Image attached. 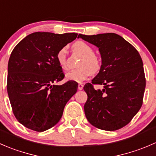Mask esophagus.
I'll return each mask as SVG.
<instances>
[{
  "label": "esophagus",
  "instance_id": "esophagus-1",
  "mask_svg": "<svg viewBox=\"0 0 156 156\" xmlns=\"http://www.w3.org/2000/svg\"><path fill=\"white\" fill-rule=\"evenodd\" d=\"M83 87H84V85H83V84H81V83H80V84H78V89L79 90H82L83 89Z\"/></svg>",
  "mask_w": 156,
  "mask_h": 156
}]
</instances>
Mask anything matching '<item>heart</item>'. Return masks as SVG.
Returning a JSON list of instances; mask_svg holds the SVG:
<instances>
[{
  "instance_id": "heart-1",
  "label": "heart",
  "mask_w": 156,
  "mask_h": 156,
  "mask_svg": "<svg viewBox=\"0 0 156 156\" xmlns=\"http://www.w3.org/2000/svg\"><path fill=\"white\" fill-rule=\"evenodd\" d=\"M73 49L83 55V58L79 63L80 69L72 70L66 75V79L69 81L82 82L87 79L90 74L97 73L101 69V60L94 55L93 47L84 41H77L74 43ZM56 60L60 67L63 69L68 68L67 49L62 47L56 54Z\"/></svg>"
}]
</instances>
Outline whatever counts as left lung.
Wrapping results in <instances>:
<instances>
[{
    "mask_svg": "<svg viewBox=\"0 0 156 156\" xmlns=\"http://www.w3.org/2000/svg\"><path fill=\"white\" fill-rule=\"evenodd\" d=\"M78 38L97 46L101 56L99 73L91 81L104 88L95 90L90 83L84 85L87 94L84 106L86 118L103 130L120 129L131 121L143 104L146 78L141 56L116 33L79 34Z\"/></svg>",
    "mask_w": 156,
    "mask_h": 156,
    "instance_id": "left-lung-1",
    "label": "left lung"
}]
</instances>
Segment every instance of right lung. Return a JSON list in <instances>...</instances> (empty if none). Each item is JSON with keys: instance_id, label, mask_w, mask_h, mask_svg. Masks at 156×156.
<instances>
[{"instance_id": "1", "label": "right lung", "mask_w": 156, "mask_h": 156, "mask_svg": "<svg viewBox=\"0 0 156 156\" xmlns=\"http://www.w3.org/2000/svg\"><path fill=\"white\" fill-rule=\"evenodd\" d=\"M77 36L36 32L26 36L12 51L7 94L15 117L28 129L43 132L57 124L66 104L77 92L76 81L55 84L65 77L57 52Z\"/></svg>"}]
</instances>
